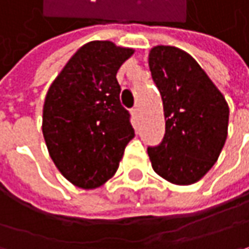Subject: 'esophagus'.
Instances as JSON below:
<instances>
[{"label":"esophagus","mask_w":249,"mask_h":249,"mask_svg":"<svg viewBox=\"0 0 249 249\" xmlns=\"http://www.w3.org/2000/svg\"><path fill=\"white\" fill-rule=\"evenodd\" d=\"M131 114H132V117H134L135 120H138V117H139V108H138V107L132 108V110H131Z\"/></svg>","instance_id":"esophagus-1"}]
</instances>
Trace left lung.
I'll use <instances>...</instances> for the list:
<instances>
[{"label": "left lung", "instance_id": "8db88e82", "mask_svg": "<svg viewBox=\"0 0 249 249\" xmlns=\"http://www.w3.org/2000/svg\"><path fill=\"white\" fill-rule=\"evenodd\" d=\"M149 69L166 121L162 142L148 146L152 168L170 183H196L226 143L228 104L197 62L178 48H154Z\"/></svg>", "mask_w": 249, "mask_h": 249}]
</instances>
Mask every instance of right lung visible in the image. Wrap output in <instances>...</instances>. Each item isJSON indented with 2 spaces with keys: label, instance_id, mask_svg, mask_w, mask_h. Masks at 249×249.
Segmentation results:
<instances>
[{
  "label": "right lung",
  "instance_id": "1",
  "mask_svg": "<svg viewBox=\"0 0 249 249\" xmlns=\"http://www.w3.org/2000/svg\"><path fill=\"white\" fill-rule=\"evenodd\" d=\"M134 53L108 40L81 46L52 83L42 131L52 160L69 182L94 189L117 172L135 137L120 101L117 71Z\"/></svg>",
  "mask_w": 249,
  "mask_h": 249
}]
</instances>
